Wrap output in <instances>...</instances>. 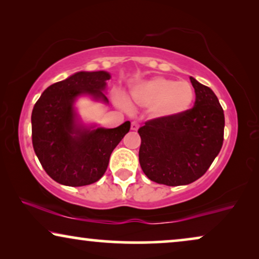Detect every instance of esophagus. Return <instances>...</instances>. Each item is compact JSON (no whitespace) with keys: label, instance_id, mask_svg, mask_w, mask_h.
<instances>
[{"label":"esophagus","instance_id":"1","mask_svg":"<svg viewBox=\"0 0 259 259\" xmlns=\"http://www.w3.org/2000/svg\"><path fill=\"white\" fill-rule=\"evenodd\" d=\"M138 128H139V123L136 122V121H133L132 123H131V130H132V131H137Z\"/></svg>","mask_w":259,"mask_h":259}]
</instances>
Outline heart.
<instances>
[{
    "label": "heart",
    "instance_id": "obj_1",
    "mask_svg": "<svg viewBox=\"0 0 259 259\" xmlns=\"http://www.w3.org/2000/svg\"><path fill=\"white\" fill-rule=\"evenodd\" d=\"M193 100L194 92L189 82L154 76L134 84L127 102L148 107L154 118L169 119L186 113Z\"/></svg>",
    "mask_w": 259,
    "mask_h": 259
}]
</instances>
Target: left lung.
<instances>
[{"label": "left lung", "mask_w": 259, "mask_h": 259, "mask_svg": "<svg viewBox=\"0 0 259 259\" xmlns=\"http://www.w3.org/2000/svg\"><path fill=\"white\" fill-rule=\"evenodd\" d=\"M191 83L194 106L169 119H152L140 127L139 162L152 182L167 186L187 185L205 175L224 140V111L211 88Z\"/></svg>", "instance_id": "obj_1"}]
</instances>
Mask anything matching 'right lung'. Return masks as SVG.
I'll list each match as a JSON object with an SVG mask.
<instances>
[{"label": "right lung", "mask_w": 259, "mask_h": 259, "mask_svg": "<svg viewBox=\"0 0 259 259\" xmlns=\"http://www.w3.org/2000/svg\"><path fill=\"white\" fill-rule=\"evenodd\" d=\"M109 73L79 72L53 83L31 113V140L42 167L56 183L84 186L98 182L107 169L109 157L128 133L131 122L115 128H87L77 122L74 101L87 94L107 104L102 93Z\"/></svg>", "instance_id": "obj_1"}]
</instances>
